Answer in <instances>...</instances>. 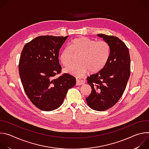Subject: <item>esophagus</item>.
Returning <instances> with one entry per match:
<instances>
[{"mask_svg": "<svg viewBox=\"0 0 149 149\" xmlns=\"http://www.w3.org/2000/svg\"><path fill=\"white\" fill-rule=\"evenodd\" d=\"M86 82V80L82 78H76V85L77 86H81V85L83 84Z\"/></svg>", "mask_w": 149, "mask_h": 149, "instance_id": "esophagus-1", "label": "esophagus"}]
</instances>
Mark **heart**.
Segmentation results:
<instances>
[{"mask_svg": "<svg viewBox=\"0 0 149 149\" xmlns=\"http://www.w3.org/2000/svg\"><path fill=\"white\" fill-rule=\"evenodd\" d=\"M111 54V47L107 42L97 40L81 36L72 39L69 47L63 48L59 54V59L63 65L67 67L72 62L74 54H80L78 62L64 70L66 73L81 77L89 71L97 73L107 65Z\"/></svg>", "mask_w": 149, "mask_h": 149, "instance_id": "heart-1", "label": "heart"}]
</instances>
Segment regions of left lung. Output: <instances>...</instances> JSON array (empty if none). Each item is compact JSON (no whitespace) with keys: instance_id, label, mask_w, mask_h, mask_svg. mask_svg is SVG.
<instances>
[{"instance_id":"8db88e82","label":"left lung","mask_w":149,"mask_h":149,"mask_svg":"<svg viewBox=\"0 0 149 149\" xmlns=\"http://www.w3.org/2000/svg\"><path fill=\"white\" fill-rule=\"evenodd\" d=\"M98 36L110 45V57L102 70L87 78L92 90L86 101L90 108L101 111L112 107L122 97L130 75V56L129 48L118 38Z\"/></svg>"}]
</instances>
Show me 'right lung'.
<instances>
[{"mask_svg":"<svg viewBox=\"0 0 149 149\" xmlns=\"http://www.w3.org/2000/svg\"><path fill=\"white\" fill-rule=\"evenodd\" d=\"M68 37L39 36L26 43L21 52V82L30 101L41 110L58 109L68 90L76 84L75 78L67 73L54 78L61 72L59 51Z\"/></svg>","mask_w":149,"mask_h":149,"instance_id":"right-lung-1","label":"right lung"}]
</instances>
